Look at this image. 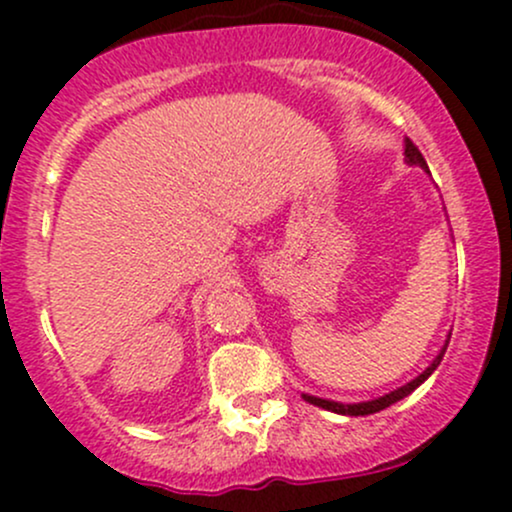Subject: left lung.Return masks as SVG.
<instances>
[{"label": "left lung", "instance_id": "obj_1", "mask_svg": "<svg viewBox=\"0 0 512 512\" xmlns=\"http://www.w3.org/2000/svg\"><path fill=\"white\" fill-rule=\"evenodd\" d=\"M405 157H407V161H410V164H417V166H422V169H427V161H424L422 152H419V149H417V144H414L412 139H407V142H405ZM449 338H451V336H449ZM446 346H449V343H446ZM446 346L441 348V353L437 355V358H434V363L429 365V368L424 370V373L419 375V378H414L412 383H407V385L397 387V390H392L390 395H383V397H378V400H370V402H358V405H341V402L321 400V397H314V395H304V400H306V402H311V405H316V407H324V410H328V412H338V414H351V417H360V414H373V412H380V410H385V407L395 405V402H397V400H402V397H407V395H410L412 390H417V387L422 385L424 380H427L429 375L434 373V370H437V365L441 363V358H444V353H446Z\"/></svg>", "mask_w": 512, "mask_h": 512}]
</instances>
